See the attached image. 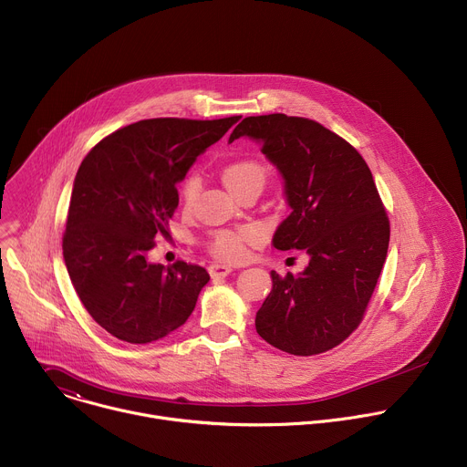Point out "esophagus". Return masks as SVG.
<instances>
[{
    "instance_id": "obj_1",
    "label": "esophagus",
    "mask_w": 467,
    "mask_h": 467,
    "mask_svg": "<svg viewBox=\"0 0 467 467\" xmlns=\"http://www.w3.org/2000/svg\"><path fill=\"white\" fill-rule=\"evenodd\" d=\"M231 272H233V268H231V265H225V264H211L209 265V274H211L213 279H223Z\"/></svg>"
}]
</instances>
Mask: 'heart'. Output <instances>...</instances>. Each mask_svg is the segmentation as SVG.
I'll list each match as a JSON object with an SVG mask.
<instances>
[{
	"label": "heart",
	"mask_w": 467,
	"mask_h": 467,
	"mask_svg": "<svg viewBox=\"0 0 467 467\" xmlns=\"http://www.w3.org/2000/svg\"><path fill=\"white\" fill-rule=\"evenodd\" d=\"M223 184L238 193L244 188L258 186L262 188L265 182V168L254 159H236L227 162L222 168ZM202 188V181L197 175H190L181 184V199L184 207H192L195 197ZM260 238V231L254 227H244L236 231H218L213 234L209 247L211 251L223 260H242L247 254V247Z\"/></svg>",
	"instance_id": "b5f03b06"
}]
</instances>
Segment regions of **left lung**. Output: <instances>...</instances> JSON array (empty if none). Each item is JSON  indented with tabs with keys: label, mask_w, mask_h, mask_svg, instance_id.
Listing matches in <instances>:
<instances>
[{
	"label": "left lung",
	"mask_w": 467,
	"mask_h": 467,
	"mask_svg": "<svg viewBox=\"0 0 467 467\" xmlns=\"http://www.w3.org/2000/svg\"><path fill=\"white\" fill-rule=\"evenodd\" d=\"M260 144L283 177L290 216L274 247L301 249L306 268L281 277L256 312L258 335L290 355L342 344L362 321L386 260L389 223L360 153L321 123L286 114L244 118L229 144Z\"/></svg>",
	"instance_id": "8db88e82"
}]
</instances>
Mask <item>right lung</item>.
<instances>
[{"label":"right lung","mask_w":467,"mask_h":467,"mask_svg":"<svg viewBox=\"0 0 467 467\" xmlns=\"http://www.w3.org/2000/svg\"><path fill=\"white\" fill-rule=\"evenodd\" d=\"M238 119H142L103 139L81 162L62 254L81 303L114 338L157 342L195 308L207 270L153 264L148 253L155 238H170L177 182Z\"/></svg>","instance_id":"right-lung-1"}]
</instances>
